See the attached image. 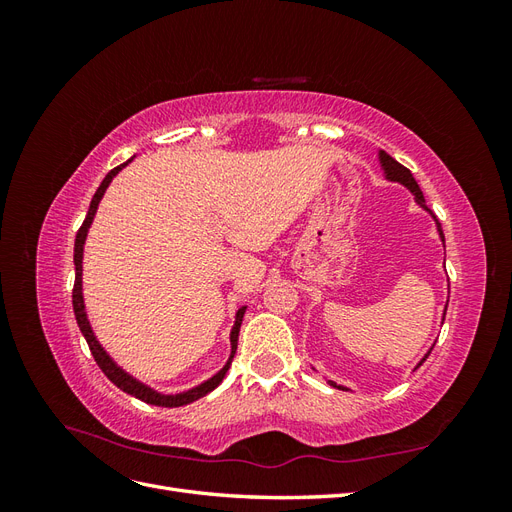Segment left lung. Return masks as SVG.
Listing matches in <instances>:
<instances>
[{
  "mask_svg": "<svg viewBox=\"0 0 512 512\" xmlns=\"http://www.w3.org/2000/svg\"><path fill=\"white\" fill-rule=\"evenodd\" d=\"M378 160H380V166H382V170H384V177L389 179V181H395V183H401L404 185V188H408L412 194H414V200H416V205L421 207V209H425V211H429L431 213V209L427 207V203H425V196H423V192H421V188H418V183H416V179L412 177V173L410 170L406 168V166H401L395 158H391L389 153L386 151H378ZM431 218L436 220V215L431 213ZM436 228H438V232H440V239L444 241V232H442V226H440V222L436 220ZM444 316H446V309H444ZM433 348H429V352H431ZM429 352L423 356L421 361H418V365L414 367V369H418L421 367L423 363H425V359L429 356ZM329 384L331 386H335V389H339V391H350V389H346V386H342V384H337V382H333V380H329Z\"/></svg>",
  "mask_w": 512,
  "mask_h": 512,
  "instance_id": "8db88e82",
  "label": "left lung"
}]
</instances>
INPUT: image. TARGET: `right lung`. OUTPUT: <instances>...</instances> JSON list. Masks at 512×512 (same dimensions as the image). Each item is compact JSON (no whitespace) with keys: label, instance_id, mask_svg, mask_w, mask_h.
<instances>
[{"label":"right lung","instance_id":"1","mask_svg":"<svg viewBox=\"0 0 512 512\" xmlns=\"http://www.w3.org/2000/svg\"><path fill=\"white\" fill-rule=\"evenodd\" d=\"M132 160H134V158H130L128 162L119 164L117 168H113L111 173H108V175L104 177V181L100 183L98 192L94 194V198H91V205H89V211H87V218H85L83 226L79 228V232H76V239H74V271H76V275H74V290H72V307H74L76 324H79V329H81V333H83V337H85V342H87L91 354H94V359H96L98 367L104 371V376L117 386V389H121L123 393H128V395H134L136 399H141V401H145V404H151V406L179 408V406H185V404H192V401H196V399H200V397H205L207 393H211V391L215 389V386H218V384L224 380L226 371H228V367H230V363H232V356H235V352H237L239 329H241V320H243V314H245L247 307H245V305L239 307L237 314H235V324H232V331H230V356H228L226 365L218 371V374L211 376L209 380L200 382L198 386H194V389H188V391H183V393L164 395V393H160V391H156V389H151V386H147V384L141 382V380H136L134 376L128 374L126 369L119 367V365L113 361V356L102 348V344L98 342V337H96L94 329H91L87 312H85V299H83V250H85V239H87L89 226H91V222H94V218H96V211H98V205H100V200H102L106 188H108V185H111V181L115 179V175H119V170L126 168Z\"/></svg>","mask_w":512,"mask_h":512}]
</instances>
